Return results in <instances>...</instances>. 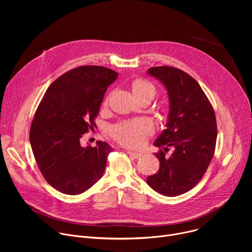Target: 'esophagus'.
<instances>
[{"label": "esophagus", "instance_id": "esophagus-1", "mask_svg": "<svg viewBox=\"0 0 252 252\" xmlns=\"http://www.w3.org/2000/svg\"><path fill=\"white\" fill-rule=\"evenodd\" d=\"M126 153H127V155H128L129 157H131L132 158H141V157H142V155H141V154L134 153V152H131V151H127Z\"/></svg>", "mask_w": 252, "mask_h": 252}]
</instances>
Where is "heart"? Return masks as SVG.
Returning a JSON list of instances; mask_svg holds the SVG:
<instances>
[{
	"mask_svg": "<svg viewBox=\"0 0 252 252\" xmlns=\"http://www.w3.org/2000/svg\"><path fill=\"white\" fill-rule=\"evenodd\" d=\"M132 91L136 96L150 95L154 97L157 94L156 86L148 80H137L132 85ZM107 103V99L105 100ZM154 132L153 124L146 119H137L123 122L112 127L113 137L126 147L137 148L146 142L149 135Z\"/></svg>",
	"mask_w": 252,
	"mask_h": 252,
	"instance_id": "heart-1",
	"label": "heart"
}]
</instances>
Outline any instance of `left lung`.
I'll return each instance as SVG.
<instances>
[{
    "label": "left lung",
    "mask_w": 252,
    "mask_h": 252,
    "mask_svg": "<svg viewBox=\"0 0 252 252\" xmlns=\"http://www.w3.org/2000/svg\"><path fill=\"white\" fill-rule=\"evenodd\" d=\"M148 71L165 86L170 111L166 128L155 141L160 148L156 154L159 169L147 183L162 195L177 196L193 189L207 170L217 145V118L198 83L186 71L168 65ZM169 146L175 151L167 157Z\"/></svg>",
    "instance_id": "left-lung-1"
}]
</instances>
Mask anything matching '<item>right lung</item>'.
I'll list each match as a JSON object with an SVG mask.
<instances>
[{"mask_svg":"<svg viewBox=\"0 0 252 252\" xmlns=\"http://www.w3.org/2000/svg\"><path fill=\"white\" fill-rule=\"evenodd\" d=\"M118 73L100 65H81L59 77L47 90L30 128L32 154L47 183L76 195L102 176L113 148L96 141L81 146V137L96 126L104 93Z\"/></svg>","mask_w":252,"mask_h":252,"instance_id":"add662e5","label":"right lung"}]
</instances>
